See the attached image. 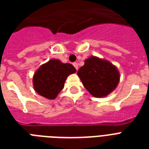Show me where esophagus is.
<instances>
[{"label": "esophagus", "mask_w": 149, "mask_h": 149, "mask_svg": "<svg viewBox=\"0 0 149 149\" xmlns=\"http://www.w3.org/2000/svg\"><path fill=\"white\" fill-rule=\"evenodd\" d=\"M72 65H73V66H74V67L76 68V70H78V68H79V67H78V63H73V64H72Z\"/></svg>", "instance_id": "esophagus-1"}]
</instances>
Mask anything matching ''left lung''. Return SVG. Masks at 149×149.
<instances>
[{
    "mask_svg": "<svg viewBox=\"0 0 149 149\" xmlns=\"http://www.w3.org/2000/svg\"><path fill=\"white\" fill-rule=\"evenodd\" d=\"M77 75L84 87L95 97H104L116 89L120 81V73L111 62L91 56L85 60Z\"/></svg>",
    "mask_w": 149,
    "mask_h": 149,
    "instance_id": "1",
    "label": "left lung"
}]
</instances>
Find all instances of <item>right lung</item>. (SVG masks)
Instances as JSON below:
<instances>
[{
    "mask_svg": "<svg viewBox=\"0 0 149 149\" xmlns=\"http://www.w3.org/2000/svg\"><path fill=\"white\" fill-rule=\"evenodd\" d=\"M76 69L70 63H63L58 59H51L36 70L33 76V86L36 92L43 97L56 99L64 87L65 81Z\"/></svg>",
    "mask_w": 149,
    "mask_h": 149,
    "instance_id": "obj_1",
    "label": "right lung"
}]
</instances>
